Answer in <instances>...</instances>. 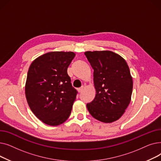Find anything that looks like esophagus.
I'll return each mask as SVG.
<instances>
[{"instance_id":"obj_1","label":"esophagus","mask_w":161,"mask_h":161,"mask_svg":"<svg viewBox=\"0 0 161 161\" xmlns=\"http://www.w3.org/2000/svg\"><path fill=\"white\" fill-rule=\"evenodd\" d=\"M83 89H84V87H83V86H81V87H80V88L78 89V91L79 92H80L82 91V90H83Z\"/></svg>"}]
</instances>
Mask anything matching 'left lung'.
I'll use <instances>...</instances> for the list:
<instances>
[{
  "instance_id": "left-lung-1",
  "label": "left lung",
  "mask_w": 161,
  "mask_h": 161,
  "mask_svg": "<svg viewBox=\"0 0 161 161\" xmlns=\"http://www.w3.org/2000/svg\"><path fill=\"white\" fill-rule=\"evenodd\" d=\"M94 70L96 96L87 104L90 114L103 123L119 119L128 107L133 87L129 66L119 55L110 51L86 52Z\"/></svg>"
}]
</instances>
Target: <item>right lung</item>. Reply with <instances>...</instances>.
Segmentation results:
<instances>
[{"instance_id": "1", "label": "right lung", "mask_w": 161, "mask_h": 161, "mask_svg": "<svg viewBox=\"0 0 161 161\" xmlns=\"http://www.w3.org/2000/svg\"><path fill=\"white\" fill-rule=\"evenodd\" d=\"M75 55L71 52H49L29 67L25 95L32 113L46 125H61L70 115L78 92L67 69Z\"/></svg>"}]
</instances>
